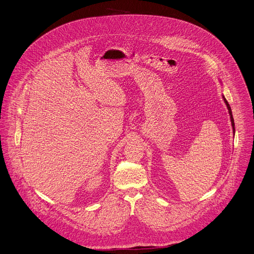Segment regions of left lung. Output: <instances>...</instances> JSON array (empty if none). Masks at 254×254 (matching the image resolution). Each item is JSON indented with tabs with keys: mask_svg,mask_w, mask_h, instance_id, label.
<instances>
[{
	"mask_svg": "<svg viewBox=\"0 0 254 254\" xmlns=\"http://www.w3.org/2000/svg\"><path fill=\"white\" fill-rule=\"evenodd\" d=\"M223 98H224V101H225V103H226V105H227V108H228V111H229V115H230V119H231V124H232V127H233V132H234V131H235V128H234V120H233V117H232L231 108H230V105H229V103L227 102V100L225 99L224 96H223Z\"/></svg>",
	"mask_w": 254,
	"mask_h": 254,
	"instance_id": "1",
	"label": "left lung"
}]
</instances>
